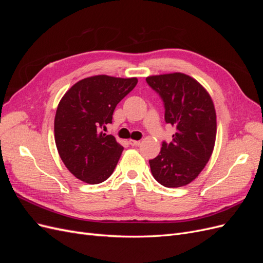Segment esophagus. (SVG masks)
I'll return each mask as SVG.
<instances>
[{
	"instance_id": "34e87169",
	"label": "esophagus",
	"mask_w": 263,
	"mask_h": 263,
	"mask_svg": "<svg viewBox=\"0 0 263 263\" xmlns=\"http://www.w3.org/2000/svg\"><path fill=\"white\" fill-rule=\"evenodd\" d=\"M128 142H129V145H130V146H139V145H140V141H139V140H134V139H130Z\"/></svg>"
}]
</instances>
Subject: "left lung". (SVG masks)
I'll use <instances>...</instances> for the list:
<instances>
[{"mask_svg": "<svg viewBox=\"0 0 263 263\" xmlns=\"http://www.w3.org/2000/svg\"><path fill=\"white\" fill-rule=\"evenodd\" d=\"M146 81L163 101L166 124L176 127L170 144L162 142L149 160L154 178L165 187L192 182L212 156L216 139V112L211 95L195 79L174 72L150 76Z\"/></svg>", "mask_w": 263, "mask_h": 263, "instance_id": "left-lung-1", "label": "left lung"}]
</instances>
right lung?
<instances>
[{
  "label": "right lung",
  "mask_w": 263,
  "mask_h": 263,
  "mask_svg": "<svg viewBox=\"0 0 263 263\" xmlns=\"http://www.w3.org/2000/svg\"><path fill=\"white\" fill-rule=\"evenodd\" d=\"M137 82V78L94 76L62 97L54 116V141L62 162L79 180L99 184L113 173L124 148L101 129L112 123L116 105Z\"/></svg>",
  "instance_id": "1"
}]
</instances>
